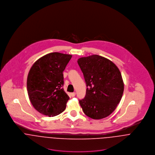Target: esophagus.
Segmentation results:
<instances>
[{"instance_id": "1", "label": "esophagus", "mask_w": 155, "mask_h": 155, "mask_svg": "<svg viewBox=\"0 0 155 155\" xmlns=\"http://www.w3.org/2000/svg\"><path fill=\"white\" fill-rule=\"evenodd\" d=\"M75 95H76V92H72V93H70V96H71V97H74Z\"/></svg>"}]
</instances>
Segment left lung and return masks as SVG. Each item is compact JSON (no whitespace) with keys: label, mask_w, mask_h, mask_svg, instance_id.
<instances>
[{"label":"left lung","mask_w":155,"mask_h":155,"mask_svg":"<svg viewBox=\"0 0 155 155\" xmlns=\"http://www.w3.org/2000/svg\"><path fill=\"white\" fill-rule=\"evenodd\" d=\"M87 84L85 97L79 101L84 113L93 119L109 116L120 101L124 84L118 67L110 60L92 55L78 59Z\"/></svg>","instance_id":"8db88e82"}]
</instances>
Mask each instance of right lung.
Returning a JSON list of instances; mask_svg holds the SVG:
<instances>
[{"instance_id":"obj_1","label":"right lung","mask_w":155,"mask_h":155,"mask_svg":"<svg viewBox=\"0 0 155 155\" xmlns=\"http://www.w3.org/2000/svg\"><path fill=\"white\" fill-rule=\"evenodd\" d=\"M71 57L60 52L49 53L39 58L30 68L27 79L28 98L39 113L53 117L65 110L69 97L62 88L63 71Z\"/></svg>"}]
</instances>
